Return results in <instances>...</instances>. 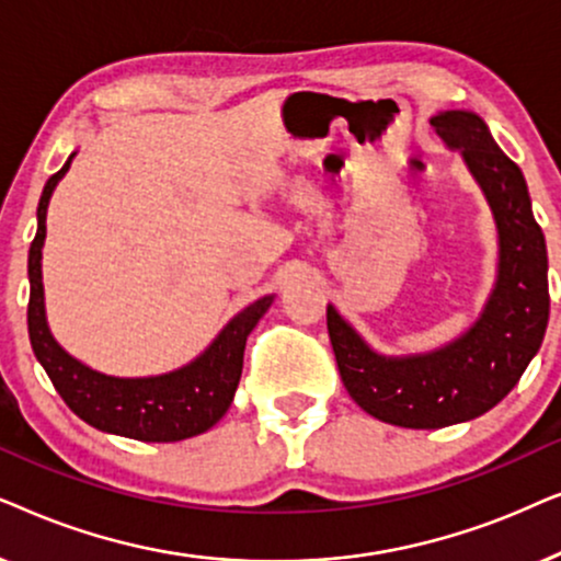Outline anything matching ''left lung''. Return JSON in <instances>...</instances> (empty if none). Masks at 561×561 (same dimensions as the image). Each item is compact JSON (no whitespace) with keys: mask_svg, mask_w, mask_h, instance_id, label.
I'll return each mask as SVG.
<instances>
[{"mask_svg":"<svg viewBox=\"0 0 561 561\" xmlns=\"http://www.w3.org/2000/svg\"><path fill=\"white\" fill-rule=\"evenodd\" d=\"M431 125L461 153L495 218L497 276L480 318L428 354L387 356L333 305L325 312L343 387L358 408L400 428H444L488 413L518 385L549 323L547 243L524 174L474 112H438Z\"/></svg>","mask_w":561,"mask_h":561,"instance_id":"8db88e82","label":"left lung"}]
</instances>
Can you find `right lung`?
I'll return each mask as SVG.
<instances>
[{
    "label": "right lung",
    "mask_w": 561,
    "mask_h": 561,
    "mask_svg": "<svg viewBox=\"0 0 561 561\" xmlns=\"http://www.w3.org/2000/svg\"><path fill=\"white\" fill-rule=\"evenodd\" d=\"M73 156L77 153H71L64 169L43 186L41 203H37V233L30 243L27 331L37 362L46 369L66 405L96 431L148 444H171L199 436L228 413L238 382H241L245 339L256 328L261 316L272 308L274 295L259 297L256 302L243 308L228 320V325L215 335L203 354L167 375L112 377L81 364L50 333L41 264L48 203L56 184L69 171Z\"/></svg>",
    "instance_id": "add662e5"
}]
</instances>
